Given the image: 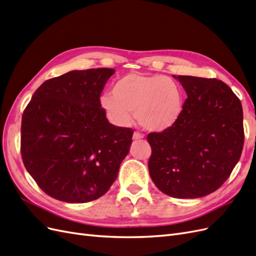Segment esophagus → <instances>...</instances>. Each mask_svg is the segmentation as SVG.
I'll list each match as a JSON object with an SVG mask.
<instances>
[{
    "label": "esophagus",
    "mask_w": 256,
    "mask_h": 256,
    "mask_svg": "<svg viewBox=\"0 0 256 256\" xmlns=\"http://www.w3.org/2000/svg\"><path fill=\"white\" fill-rule=\"evenodd\" d=\"M132 138H134V141H138V140H142V138H144V136L142 134H140V132H134Z\"/></svg>",
    "instance_id": "esophagus-1"
}]
</instances>
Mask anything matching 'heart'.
Segmentation results:
<instances>
[{
	"label": "heart",
	"mask_w": 256,
	"mask_h": 256,
	"mask_svg": "<svg viewBox=\"0 0 256 256\" xmlns=\"http://www.w3.org/2000/svg\"><path fill=\"white\" fill-rule=\"evenodd\" d=\"M112 94H104L100 104L109 120L120 127L134 120L150 132L172 128L184 110V92L175 80L162 74L132 72L116 80Z\"/></svg>",
	"instance_id": "obj_1"
}]
</instances>
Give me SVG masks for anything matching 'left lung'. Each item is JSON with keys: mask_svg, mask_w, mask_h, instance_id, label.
Wrapping results in <instances>:
<instances>
[{"mask_svg": "<svg viewBox=\"0 0 256 256\" xmlns=\"http://www.w3.org/2000/svg\"><path fill=\"white\" fill-rule=\"evenodd\" d=\"M188 98L180 118L147 136L152 180L166 194L196 198L219 189L242 156L244 132L242 102L218 79L173 76Z\"/></svg>", "mask_w": 256, "mask_h": 256, "instance_id": "left-lung-1", "label": "left lung"}]
</instances>
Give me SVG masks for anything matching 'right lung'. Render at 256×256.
<instances>
[{"instance_id": "add662e5", "label": "right lung", "mask_w": 256, "mask_h": 256, "mask_svg": "<svg viewBox=\"0 0 256 256\" xmlns=\"http://www.w3.org/2000/svg\"><path fill=\"white\" fill-rule=\"evenodd\" d=\"M111 68L72 70L44 81L22 115L21 156L44 193L66 203L102 196L118 175L134 130L106 118L100 95Z\"/></svg>"}]
</instances>
